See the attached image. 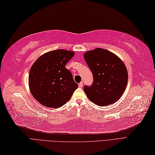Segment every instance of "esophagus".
<instances>
[{
  "mask_svg": "<svg viewBox=\"0 0 155 155\" xmlns=\"http://www.w3.org/2000/svg\"><path fill=\"white\" fill-rule=\"evenodd\" d=\"M79 87H82V86H83V82H80V84H79Z\"/></svg>",
  "mask_w": 155,
  "mask_h": 155,
  "instance_id": "34e87169",
  "label": "esophagus"
}]
</instances>
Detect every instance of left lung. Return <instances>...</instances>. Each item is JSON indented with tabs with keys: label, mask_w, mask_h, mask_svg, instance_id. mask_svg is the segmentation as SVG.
Wrapping results in <instances>:
<instances>
[{
	"label": "left lung",
	"mask_w": 155,
	"mask_h": 155,
	"mask_svg": "<svg viewBox=\"0 0 155 155\" xmlns=\"http://www.w3.org/2000/svg\"><path fill=\"white\" fill-rule=\"evenodd\" d=\"M84 57L94 78L90 87H84L87 98L100 106L118 101L128 81L127 68L122 60L113 53L100 48L86 52Z\"/></svg>",
	"instance_id": "8db88e82"
}]
</instances>
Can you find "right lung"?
<instances>
[{"label": "right lung", "instance_id": "1", "mask_svg": "<svg viewBox=\"0 0 155 155\" xmlns=\"http://www.w3.org/2000/svg\"><path fill=\"white\" fill-rule=\"evenodd\" d=\"M74 54L72 51L57 49L42 54L33 63L29 73V87L40 104L58 108L70 100L78 86L65 66Z\"/></svg>", "mask_w": 155, "mask_h": 155}]
</instances>
